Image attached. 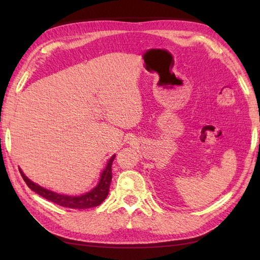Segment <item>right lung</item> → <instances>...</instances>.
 <instances>
[{
  "instance_id": "right-lung-1",
  "label": "right lung",
  "mask_w": 260,
  "mask_h": 260,
  "mask_svg": "<svg viewBox=\"0 0 260 260\" xmlns=\"http://www.w3.org/2000/svg\"><path fill=\"white\" fill-rule=\"evenodd\" d=\"M115 156L116 155L114 154V155L108 159L106 168H105L103 170V172L101 173V178H99L97 185L95 187H92L90 191H88L80 196H67L48 190L46 187L35 183V182L31 181L27 176H25V174L22 172L21 169L19 170L26 185L29 186L32 191H35L39 196L43 197L47 199V200L53 203H57L59 206L64 208L89 209L99 206V204H101L108 196L109 185L110 182H112V164L115 159Z\"/></svg>"
}]
</instances>
